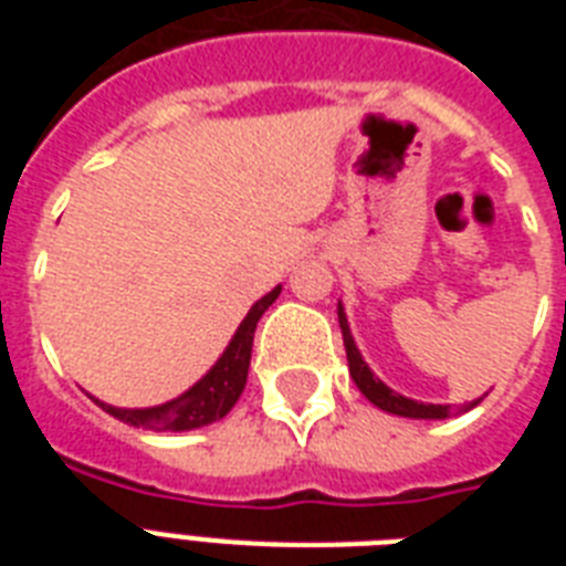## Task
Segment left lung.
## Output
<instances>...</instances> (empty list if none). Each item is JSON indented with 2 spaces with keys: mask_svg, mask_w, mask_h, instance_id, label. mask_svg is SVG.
Instances as JSON below:
<instances>
[{
  "mask_svg": "<svg viewBox=\"0 0 566 566\" xmlns=\"http://www.w3.org/2000/svg\"><path fill=\"white\" fill-rule=\"evenodd\" d=\"M337 319H340V332H344L349 376H353V381L358 385V390H361V394L376 405V408H381V411L396 413V417H408V420H447V417H452V413H464L482 402V396H479V399H473L470 405L452 408V405L420 402V399H408V396L396 394L394 387H387L385 381L370 370V364L364 361L361 349L355 346V337L353 332H349V319H346V311L340 302H337Z\"/></svg>",
  "mask_w": 566,
  "mask_h": 566,
  "instance_id": "8db88e82",
  "label": "left lung"
}]
</instances>
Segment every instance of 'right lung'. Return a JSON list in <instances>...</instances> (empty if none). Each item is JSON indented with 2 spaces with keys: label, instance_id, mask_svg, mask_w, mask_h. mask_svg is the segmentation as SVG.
Listing matches in <instances>:
<instances>
[{
  "label": "right lung",
  "instance_id": "obj_1",
  "mask_svg": "<svg viewBox=\"0 0 566 566\" xmlns=\"http://www.w3.org/2000/svg\"><path fill=\"white\" fill-rule=\"evenodd\" d=\"M282 293V284L273 291L261 296V300L249 308L243 323L238 326L234 337L229 346L222 349L211 370L205 373L193 387H188L185 394L170 399L164 405H153V408H117L91 396L93 402L99 405L102 411H108L111 417L135 426V429H153V431H190L202 429L208 422L222 420L226 413L234 408V402L247 387V373H249V358H252V337H255V326L261 314H264Z\"/></svg>",
  "mask_w": 566,
  "mask_h": 566
}]
</instances>
